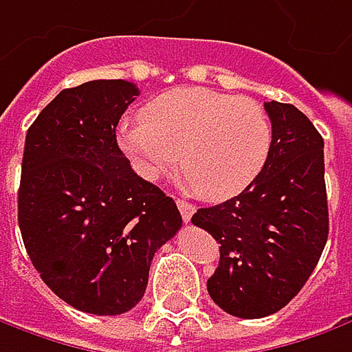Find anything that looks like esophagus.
I'll list each match as a JSON object with an SVG mask.
<instances>
[{
	"instance_id": "esophagus-1",
	"label": "esophagus",
	"mask_w": 352,
	"mask_h": 352,
	"mask_svg": "<svg viewBox=\"0 0 352 352\" xmlns=\"http://www.w3.org/2000/svg\"><path fill=\"white\" fill-rule=\"evenodd\" d=\"M177 206H179V210H181V217H183V221L185 222L191 221V217L195 214V205H192V203H189V201L177 199Z\"/></svg>"
}]
</instances>
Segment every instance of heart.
I'll return each mask as SVG.
<instances>
[{
  "label": "heart",
  "instance_id": "1",
  "mask_svg": "<svg viewBox=\"0 0 352 352\" xmlns=\"http://www.w3.org/2000/svg\"><path fill=\"white\" fill-rule=\"evenodd\" d=\"M124 120L116 140L131 167L157 181L181 160V185L210 201L244 191L264 169L272 144L266 110L252 98L177 86Z\"/></svg>",
  "mask_w": 352,
  "mask_h": 352
}]
</instances>
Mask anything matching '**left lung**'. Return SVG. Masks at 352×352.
Here are the masks:
<instances>
[{"label":"left lung","instance_id":"1","mask_svg":"<svg viewBox=\"0 0 352 352\" xmlns=\"http://www.w3.org/2000/svg\"><path fill=\"white\" fill-rule=\"evenodd\" d=\"M264 108L272 122L264 169L240 195L191 219L221 244L208 296L242 319L276 314L296 298L329 234L321 133L292 104L272 100Z\"/></svg>","mask_w":352,"mask_h":352}]
</instances>
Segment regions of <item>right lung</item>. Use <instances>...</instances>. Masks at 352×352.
<instances>
[{"instance_id":"1","label":"right lung","mask_w":352,"mask_h":352,"mask_svg":"<svg viewBox=\"0 0 352 352\" xmlns=\"http://www.w3.org/2000/svg\"><path fill=\"white\" fill-rule=\"evenodd\" d=\"M138 94L128 80L67 88L25 138L17 219L27 254L58 298L92 315L140 303L153 256L183 222L175 201L133 173L116 142Z\"/></svg>"}]
</instances>
